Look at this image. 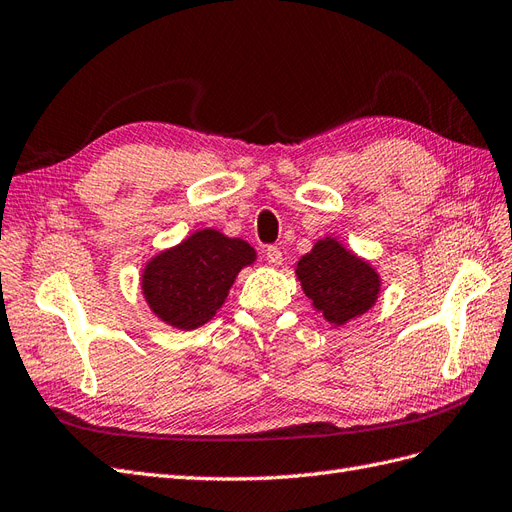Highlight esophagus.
<instances>
[{
	"instance_id": "obj_1",
	"label": "esophagus",
	"mask_w": 512,
	"mask_h": 512,
	"mask_svg": "<svg viewBox=\"0 0 512 512\" xmlns=\"http://www.w3.org/2000/svg\"><path fill=\"white\" fill-rule=\"evenodd\" d=\"M266 259L270 266H281L283 264V251L279 246H268L266 248Z\"/></svg>"
}]
</instances>
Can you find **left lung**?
Masks as SVG:
<instances>
[{
  "label": "left lung",
  "mask_w": 512,
  "mask_h": 512,
  "mask_svg": "<svg viewBox=\"0 0 512 512\" xmlns=\"http://www.w3.org/2000/svg\"><path fill=\"white\" fill-rule=\"evenodd\" d=\"M296 274L306 298L334 326L367 313L379 294L377 272L334 238L319 240Z\"/></svg>",
  "instance_id": "obj_1"
}]
</instances>
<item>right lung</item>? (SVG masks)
Returning a JSON list of instances; mask_svg holds the SVG:
<instances>
[{"label": "right lung", "instance_id": "obj_1", "mask_svg": "<svg viewBox=\"0 0 512 512\" xmlns=\"http://www.w3.org/2000/svg\"><path fill=\"white\" fill-rule=\"evenodd\" d=\"M253 261L248 242L203 229L145 266L143 296L169 326L193 330L216 315L238 272Z\"/></svg>", "mask_w": 512, "mask_h": 512}]
</instances>
